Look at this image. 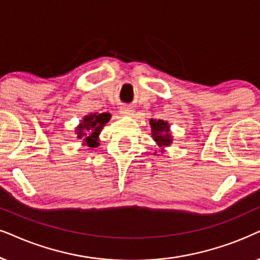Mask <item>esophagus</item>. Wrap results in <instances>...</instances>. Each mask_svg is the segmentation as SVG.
I'll return each mask as SVG.
<instances>
[{
  "label": "esophagus",
  "instance_id": "esophagus-1",
  "mask_svg": "<svg viewBox=\"0 0 260 260\" xmlns=\"http://www.w3.org/2000/svg\"><path fill=\"white\" fill-rule=\"evenodd\" d=\"M119 112L122 113L123 116H133L134 112H135V110H134L133 107H131V106L124 105V106L120 107V111H119Z\"/></svg>",
  "mask_w": 260,
  "mask_h": 260
}]
</instances>
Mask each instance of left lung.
Returning <instances> with one entry per match:
<instances>
[{"instance_id":"1","label":"left lung","mask_w":260,"mask_h":260,"mask_svg":"<svg viewBox=\"0 0 260 260\" xmlns=\"http://www.w3.org/2000/svg\"><path fill=\"white\" fill-rule=\"evenodd\" d=\"M150 129H151V138L160 148L161 154L165 151V148L170 147L173 142V136L171 133V126L166 120L162 119H150ZM154 154H156L155 151Z\"/></svg>"}]
</instances>
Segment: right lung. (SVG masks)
I'll return each mask as SVG.
<instances>
[{
  "mask_svg": "<svg viewBox=\"0 0 260 260\" xmlns=\"http://www.w3.org/2000/svg\"><path fill=\"white\" fill-rule=\"evenodd\" d=\"M111 119L110 113H89L80 120L75 127L76 137L81 140L82 146L89 148L99 147L100 133Z\"/></svg>",
  "mask_w": 260,
  "mask_h": 260,
  "instance_id": "1",
  "label": "right lung"
}]
</instances>
